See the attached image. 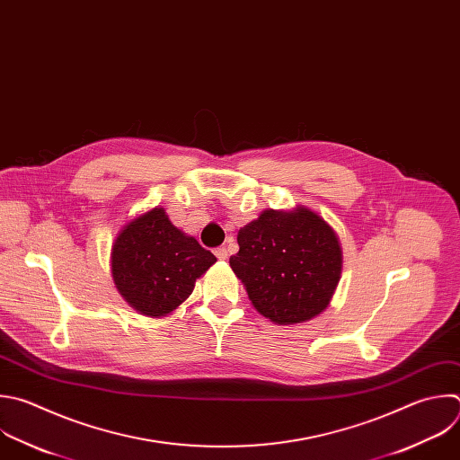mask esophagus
I'll list each match as a JSON object with an SVG mask.
<instances>
[{
  "label": "esophagus",
  "instance_id": "1",
  "mask_svg": "<svg viewBox=\"0 0 460 460\" xmlns=\"http://www.w3.org/2000/svg\"><path fill=\"white\" fill-rule=\"evenodd\" d=\"M215 254H217V258H218V260H227V258H229V252H227V249H226V247H218V249H215Z\"/></svg>",
  "mask_w": 460,
  "mask_h": 460
}]
</instances>
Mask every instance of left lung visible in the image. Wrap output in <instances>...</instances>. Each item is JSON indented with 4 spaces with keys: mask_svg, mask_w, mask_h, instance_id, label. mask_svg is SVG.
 <instances>
[{
    "mask_svg": "<svg viewBox=\"0 0 460 460\" xmlns=\"http://www.w3.org/2000/svg\"><path fill=\"white\" fill-rule=\"evenodd\" d=\"M236 240L240 251L229 265L261 316L296 325L329 307L341 279L343 251L336 231L316 211L265 209Z\"/></svg>",
    "mask_w": 460,
    "mask_h": 460,
    "instance_id": "obj_1",
    "label": "left lung"
}]
</instances>
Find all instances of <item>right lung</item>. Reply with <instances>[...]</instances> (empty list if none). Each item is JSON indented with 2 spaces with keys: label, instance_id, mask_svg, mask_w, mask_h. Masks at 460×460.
<instances>
[{
  "label": "right lung",
  "instance_id": "1",
  "mask_svg": "<svg viewBox=\"0 0 460 460\" xmlns=\"http://www.w3.org/2000/svg\"><path fill=\"white\" fill-rule=\"evenodd\" d=\"M215 261V254L175 227L159 206L126 222L110 254L119 294L147 318L173 314Z\"/></svg>",
  "mask_w": 460,
  "mask_h": 460
}]
</instances>
